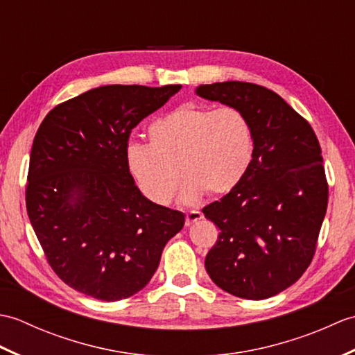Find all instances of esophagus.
I'll use <instances>...</instances> for the list:
<instances>
[{"instance_id": "34e87169", "label": "esophagus", "mask_w": 355, "mask_h": 355, "mask_svg": "<svg viewBox=\"0 0 355 355\" xmlns=\"http://www.w3.org/2000/svg\"><path fill=\"white\" fill-rule=\"evenodd\" d=\"M201 218H202V214L200 212V210H191V212H187V215H186V225H191L195 221H200Z\"/></svg>"}]
</instances>
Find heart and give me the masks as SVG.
<instances>
[{
    "instance_id": "heart-1",
    "label": "heart",
    "mask_w": 355,
    "mask_h": 355,
    "mask_svg": "<svg viewBox=\"0 0 355 355\" xmlns=\"http://www.w3.org/2000/svg\"><path fill=\"white\" fill-rule=\"evenodd\" d=\"M149 145L131 143L126 164L155 205H168L186 178L184 201L230 192L253 158V130L243 111L186 103L149 126Z\"/></svg>"
}]
</instances>
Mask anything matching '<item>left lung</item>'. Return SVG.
<instances>
[{"label": "left lung", "mask_w": 355, "mask_h": 355, "mask_svg": "<svg viewBox=\"0 0 355 355\" xmlns=\"http://www.w3.org/2000/svg\"><path fill=\"white\" fill-rule=\"evenodd\" d=\"M200 97L243 111L253 158L243 180L202 209L220 235L205 266L233 296L261 300L293 285L313 261L328 206L322 149L311 125L281 96L250 82H216Z\"/></svg>", "instance_id": "left-lung-1"}]
</instances>
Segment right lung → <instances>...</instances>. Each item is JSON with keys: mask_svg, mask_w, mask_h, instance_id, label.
<instances>
[{"mask_svg": "<svg viewBox=\"0 0 355 355\" xmlns=\"http://www.w3.org/2000/svg\"><path fill=\"white\" fill-rule=\"evenodd\" d=\"M182 85H107L56 105L30 154L26 206L53 271L107 302L150 281L184 215L143 197L126 164L132 128Z\"/></svg>", "mask_w": 355, "mask_h": 355, "instance_id": "add662e5", "label": "right lung"}]
</instances>
